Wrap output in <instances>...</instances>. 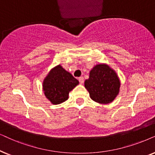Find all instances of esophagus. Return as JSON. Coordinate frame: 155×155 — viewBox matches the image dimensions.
Segmentation results:
<instances>
[{"mask_svg":"<svg viewBox=\"0 0 155 155\" xmlns=\"http://www.w3.org/2000/svg\"><path fill=\"white\" fill-rule=\"evenodd\" d=\"M79 83L81 84H84V77H82V76H81V77H79Z\"/></svg>","mask_w":155,"mask_h":155,"instance_id":"34e87169","label":"esophagus"}]
</instances>
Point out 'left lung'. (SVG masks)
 Listing matches in <instances>:
<instances>
[{"instance_id": "1", "label": "left lung", "mask_w": 155, "mask_h": 155, "mask_svg": "<svg viewBox=\"0 0 155 155\" xmlns=\"http://www.w3.org/2000/svg\"><path fill=\"white\" fill-rule=\"evenodd\" d=\"M91 98L99 104H110L119 94L120 83L118 76L110 67L100 64L90 71L89 78L84 82Z\"/></svg>"}]
</instances>
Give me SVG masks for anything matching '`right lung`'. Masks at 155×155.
Instances as JSON below:
<instances>
[{"label":"right lung","instance_id":"obj_1","mask_svg":"<svg viewBox=\"0 0 155 155\" xmlns=\"http://www.w3.org/2000/svg\"><path fill=\"white\" fill-rule=\"evenodd\" d=\"M79 84V81L69 72L58 65L53 68L43 81V91L46 98L57 105L69 98V93Z\"/></svg>","mask_w":155,"mask_h":155}]
</instances>
